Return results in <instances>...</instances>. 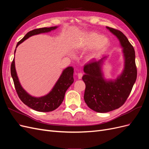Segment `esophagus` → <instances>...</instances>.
<instances>
[{
  "label": "esophagus",
  "mask_w": 149,
  "mask_h": 149,
  "mask_svg": "<svg viewBox=\"0 0 149 149\" xmlns=\"http://www.w3.org/2000/svg\"><path fill=\"white\" fill-rule=\"evenodd\" d=\"M78 79H81L82 78V77H83V73H78Z\"/></svg>",
  "instance_id": "34e87169"
}]
</instances>
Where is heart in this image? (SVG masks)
I'll list each match as a JSON object with an SVG mask.
<instances>
[{
  "label": "heart",
  "mask_w": 149,
  "mask_h": 149,
  "mask_svg": "<svg viewBox=\"0 0 149 149\" xmlns=\"http://www.w3.org/2000/svg\"><path fill=\"white\" fill-rule=\"evenodd\" d=\"M84 45L87 47H94L93 52L89 55V58H93L107 47L109 45V40L96 33H91L85 39Z\"/></svg>",
  "instance_id": "1"
}]
</instances>
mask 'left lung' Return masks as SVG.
Returning <instances> with one entry per match:
<instances>
[{
    "label": "left lung",
    "mask_w": 149,
    "mask_h": 149,
    "mask_svg": "<svg viewBox=\"0 0 149 149\" xmlns=\"http://www.w3.org/2000/svg\"><path fill=\"white\" fill-rule=\"evenodd\" d=\"M118 38L123 48L124 68L114 80L104 78L102 65L108 56L93 60L84 65L83 80L86 84L84 100L92 110L104 113L118 109L127 100L137 79L136 55L134 47L122 31L106 26Z\"/></svg>",
    "instance_id": "8db88e82"
}]
</instances>
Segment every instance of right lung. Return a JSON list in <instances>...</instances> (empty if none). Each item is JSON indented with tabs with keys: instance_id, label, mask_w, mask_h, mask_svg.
<instances>
[{
	"instance_id": "right-lung-1",
	"label": "right lung",
	"mask_w": 149,
	"mask_h": 149,
	"mask_svg": "<svg viewBox=\"0 0 149 149\" xmlns=\"http://www.w3.org/2000/svg\"><path fill=\"white\" fill-rule=\"evenodd\" d=\"M57 28L58 26H51L49 28H40L30 31L24 36V37L20 41L17 43L16 48L21 43L24 42L25 40L31 37V36L40 33L49 32V31L55 30ZM15 52L16 49H15L14 53H15ZM10 73L13 83H14L15 90L20 100L25 105L33 110L39 112H50L59 107L64 100L66 90L74 82V68L72 66H68L63 71L60 77L58 79L57 82L50 92L45 96L37 97L30 95L22 87L17 74L14 58H13L11 64Z\"/></svg>"
}]
</instances>
